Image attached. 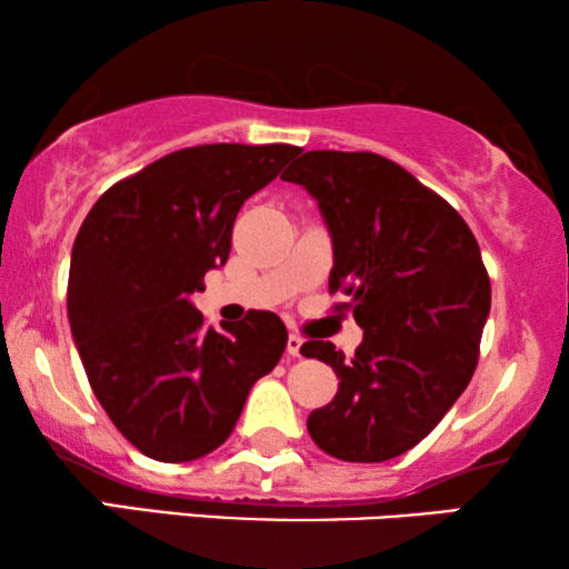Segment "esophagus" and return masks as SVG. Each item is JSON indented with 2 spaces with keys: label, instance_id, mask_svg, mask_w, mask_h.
I'll use <instances>...</instances> for the list:
<instances>
[{
  "label": "esophagus",
  "instance_id": "esophagus-1",
  "mask_svg": "<svg viewBox=\"0 0 569 569\" xmlns=\"http://www.w3.org/2000/svg\"><path fill=\"white\" fill-rule=\"evenodd\" d=\"M300 352H302V337H298V333H290V337H287V355L300 357Z\"/></svg>",
  "mask_w": 569,
  "mask_h": 569
}]
</instances>
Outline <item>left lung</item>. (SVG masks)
I'll use <instances>...</instances> for the list:
<instances>
[{"instance_id": "obj_1", "label": "left lung", "mask_w": 569, "mask_h": 569, "mask_svg": "<svg viewBox=\"0 0 569 569\" xmlns=\"http://www.w3.org/2000/svg\"><path fill=\"white\" fill-rule=\"evenodd\" d=\"M318 201L333 243L329 292L365 331L355 355L310 339L339 391L308 432L341 461L380 463L415 448L466 391L492 287L477 238L440 193L376 152H306L282 173Z\"/></svg>"}]
</instances>
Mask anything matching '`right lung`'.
Listing matches in <instances>:
<instances>
[{"label":"right lung","mask_w":569,"mask_h":569,"mask_svg":"<svg viewBox=\"0 0 569 569\" xmlns=\"http://www.w3.org/2000/svg\"><path fill=\"white\" fill-rule=\"evenodd\" d=\"M300 152L292 144H199L113 183L84 217L67 313L100 407L154 461L181 463L230 438L248 391L274 370L287 329L269 310L204 329L189 295L230 253L248 197Z\"/></svg>","instance_id":"right-lung-1"}]
</instances>
